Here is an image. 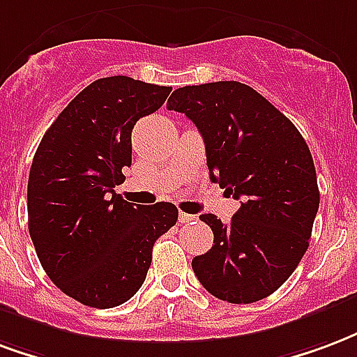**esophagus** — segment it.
<instances>
[{
    "label": "esophagus",
    "mask_w": 357,
    "mask_h": 357,
    "mask_svg": "<svg viewBox=\"0 0 357 357\" xmlns=\"http://www.w3.org/2000/svg\"><path fill=\"white\" fill-rule=\"evenodd\" d=\"M191 221H197V215L192 213H179V223H191Z\"/></svg>",
    "instance_id": "1"
}]
</instances>
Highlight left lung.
<instances>
[{
  "label": "left lung",
  "instance_id": "1",
  "mask_svg": "<svg viewBox=\"0 0 357 357\" xmlns=\"http://www.w3.org/2000/svg\"><path fill=\"white\" fill-rule=\"evenodd\" d=\"M168 109L185 113L206 145L210 179L234 199L229 225L213 213V245L192 259L206 291L248 305L268 297L308 250L319 191L301 132L266 98L238 81L192 84L172 92Z\"/></svg>",
  "mask_w": 357,
  "mask_h": 357
}]
</instances>
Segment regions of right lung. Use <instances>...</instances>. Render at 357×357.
I'll return each mask as SVG.
<instances>
[{"instance_id": "obj_1", "label": "right lung", "mask_w": 357, "mask_h": 357, "mask_svg": "<svg viewBox=\"0 0 357 357\" xmlns=\"http://www.w3.org/2000/svg\"><path fill=\"white\" fill-rule=\"evenodd\" d=\"M170 86L125 75L98 79L45 132L28 178V229L54 286L94 308L134 297L153 244L178 221L172 202L144 206L115 192L132 165V128Z\"/></svg>"}]
</instances>
